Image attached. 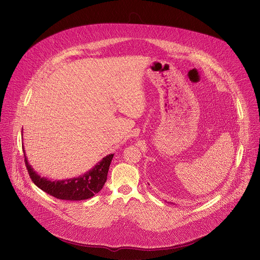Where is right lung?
Here are the masks:
<instances>
[{"instance_id": "add662e5", "label": "right lung", "mask_w": 260, "mask_h": 260, "mask_svg": "<svg viewBox=\"0 0 260 260\" xmlns=\"http://www.w3.org/2000/svg\"><path fill=\"white\" fill-rule=\"evenodd\" d=\"M24 155H25V150ZM114 154H109L87 173L74 178L50 180L41 177L29 165L25 156V165L32 181L48 194L67 201L87 200L98 193L107 180V174Z\"/></svg>"}]
</instances>
